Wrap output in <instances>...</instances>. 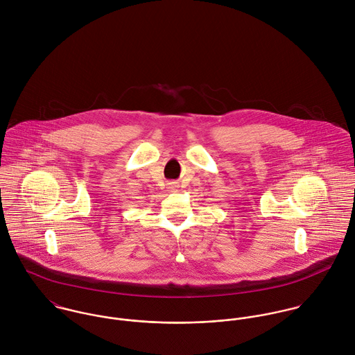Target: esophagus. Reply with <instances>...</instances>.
Masks as SVG:
<instances>
[{
	"mask_svg": "<svg viewBox=\"0 0 355 355\" xmlns=\"http://www.w3.org/2000/svg\"><path fill=\"white\" fill-rule=\"evenodd\" d=\"M169 189H171V190H176V189H178V184H176V183H169Z\"/></svg>",
	"mask_w": 355,
	"mask_h": 355,
	"instance_id": "obj_1",
	"label": "esophagus"
}]
</instances>
